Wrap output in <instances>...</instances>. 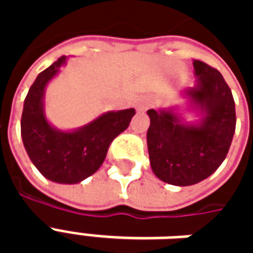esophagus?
<instances>
[{"mask_svg": "<svg viewBox=\"0 0 253 253\" xmlns=\"http://www.w3.org/2000/svg\"><path fill=\"white\" fill-rule=\"evenodd\" d=\"M149 107V101L146 99H141L137 103V110L138 111H145Z\"/></svg>", "mask_w": 253, "mask_h": 253, "instance_id": "esophagus-1", "label": "esophagus"}]
</instances>
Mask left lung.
Wrapping results in <instances>:
<instances>
[{
	"label": "left lung",
	"mask_w": 253,
	"mask_h": 253,
	"mask_svg": "<svg viewBox=\"0 0 253 253\" xmlns=\"http://www.w3.org/2000/svg\"><path fill=\"white\" fill-rule=\"evenodd\" d=\"M194 86L181 90L183 105L149 110L146 134L153 173L172 186L196 184L222 164L236 130L232 90L222 74L194 59ZM194 116L192 121L186 119Z\"/></svg>",
	"instance_id": "obj_1"
}]
</instances>
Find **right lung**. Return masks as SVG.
Returning <instances> with one entry per match:
<instances>
[{
	"label": "right lung",
	"mask_w": 253,
	"mask_h": 253,
	"mask_svg": "<svg viewBox=\"0 0 253 253\" xmlns=\"http://www.w3.org/2000/svg\"><path fill=\"white\" fill-rule=\"evenodd\" d=\"M66 62L67 57H61L32 84L24 100L21 138L32 164L46 179L59 184H77L101 167L111 142L128 127L135 110L103 112L73 130L54 126L44 110L46 88Z\"/></svg>",
	"instance_id": "right-lung-1"
}]
</instances>
